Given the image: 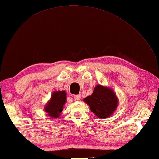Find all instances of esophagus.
Listing matches in <instances>:
<instances>
[{
    "mask_svg": "<svg viewBox=\"0 0 159 159\" xmlns=\"http://www.w3.org/2000/svg\"><path fill=\"white\" fill-rule=\"evenodd\" d=\"M74 98L76 100H80V94H79V95H74Z\"/></svg>",
    "mask_w": 159,
    "mask_h": 159,
    "instance_id": "34e87169",
    "label": "esophagus"
}]
</instances>
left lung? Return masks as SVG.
Returning a JSON list of instances; mask_svg holds the SVG:
<instances>
[{"instance_id": "obj_1", "label": "left lung", "mask_w": 159, "mask_h": 159, "mask_svg": "<svg viewBox=\"0 0 159 159\" xmlns=\"http://www.w3.org/2000/svg\"><path fill=\"white\" fill-rule=\"evenodd\" d=\"M90 109L100 119H105L112 115L118 105V100L113 91L107 87L98 85L91 96L83 99Z\"/></svg>"}]
</instances>
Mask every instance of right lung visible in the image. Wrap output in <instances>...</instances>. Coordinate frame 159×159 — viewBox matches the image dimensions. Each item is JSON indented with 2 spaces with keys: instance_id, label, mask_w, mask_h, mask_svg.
<instances>
[{
  "instance_id": "add662e5",
  "label": "right lung",
  "mask_w": 159,
  "mask_h": 159,
  "mask_svg": "<svg viewBox=\"0 0 159 159\" xmlns=\"http://www.w3.org/2000/svg\"><path fill=\"white\" fill-rule=\"evenodd\" d=\"M66 102V93L65 91L54 92L50 100L44 107V111L52 118L59 117L62 112L64 104Z\"/></svg>"
}]
</instances>
